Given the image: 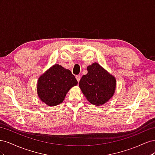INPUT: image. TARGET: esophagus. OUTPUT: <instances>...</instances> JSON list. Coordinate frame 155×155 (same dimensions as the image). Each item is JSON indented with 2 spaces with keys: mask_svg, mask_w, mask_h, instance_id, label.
<instances>
[{
  "mask_svg": "<svg viewBox=\"0 0 155 155\" xmlns=\"http://www.w3.org/2000/svg\"><path fill=\"white\" fill-rule=\"evenodd\" d=\"M76 78L77 79V81L79 82L81 79V76H80V75H77V76H76Z\"/></svg>",
  "mask_w": 155,
  "mask_h": 155,
  "instance_id": "1",
  "label": "esophagus"
}]
</instances>
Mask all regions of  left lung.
I'll return each instance as SVG.
<instances>
[{"mask_svg":"<svg viewBox=\"0 0 155 155\" xmlns=\"http://www.w3.org/2000/svg\"><path fill=\"white\" fill-rule=\"evenodd\" d=\"M87 70L79 83L83 94L94 105L105 104L114 95L116 78L97 63L89 65Z\"/></svg>","mask_w":155,"mask_h":155,"instance_id":"left-lung-1","label":"left lung"}]
</instances>
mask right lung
Returning a JSON list of instances; mask_svg holds the SVG:
<instances>
[{
  "label": "right lung",
  "mask_w": 155,
  "mask_h": 155,
  "mask_svg": "<svg viewBox=\"0 0 155 155\" xmlns=\"http://www.w3.org/2000/svg\"><path fill=\"white\" fill-rule=\"evenodd\" d=\"M77 84L76 79L68 69L55 64L39 78L37 94L46 105L55 106L63 101L68 91Z\"/></svg>",
  "instance_id": "add662e5"
}]
</instances>
